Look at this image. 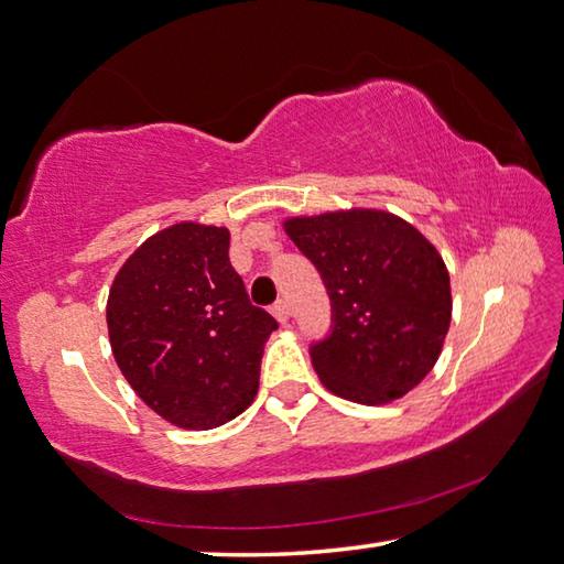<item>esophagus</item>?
<instances>
[{
  "label": "esophagus",
  "mask_w": 564,
  "mask_h": 564,
  "mask_svg": "<svg viewBox=\"0 0 564 564\" xmlns=\"http://www.w3.org/2000/svg\"><path fill=\"white\" fill-rule=\"evenodd\" d=\"M272 314H274L276 322H280V324H290L292 310H290V304H288V302L280 300V302H274V304H272Z\"/></svg>",
  "instance_id": "obj_1"
}]
</instances>
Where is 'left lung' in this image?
I'll return each instance as SVG.
<instances>
[{"label":"left lung","instance_id":"8db88e82","mask_svg":"<svg viewBox=\"0 0 564 564\" xmlns=\"http://www.w3.org/2000/svg\"><path fill=\"white\" fill-rule=\"evenodd\" d=\"M282 225L332 300V334L312 347L324 387L364 406L406 397L436 367L451 327V276L436 247L377 207Z\"/></svg>","mask_w":564,"mask_h":564}]
</instances>
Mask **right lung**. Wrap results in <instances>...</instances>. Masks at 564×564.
<instances>
[{"mask_svg": "<svg viewBox=\"0 0 564 564\" xmlns=\"http://www.w3.org/2000/svg\"><path fill=\"white\" fill-rule=\"evenodd\" d=\"M230 230L175 223L113 276L106 302L118 369L148 409L207 431L250 406L274 317L254 307L230 264Z\"/></svg>", "mask_w": 564, "mask_h": 564, "instance_id": "1", "label": "right lung"}]
</instances>
